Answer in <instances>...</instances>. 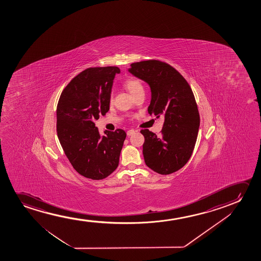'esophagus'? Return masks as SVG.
Listing matches in <instances>:
<instances>
[{"label":"esophagus","instance_id":"1","mask_svg":"<svg viewBox=\"0 0 261 261\" xmlns=\"http://www.w3.org/2000/svg\"><path fill=\"white\" fill-rule=\"evenodd\" d=\"M135 133H136V131H135L134 129H130V130H128V131L126 132V135H127L128 136H133Z\"/></svg>","mask_w":261,"mask_h":261}]
</instances>
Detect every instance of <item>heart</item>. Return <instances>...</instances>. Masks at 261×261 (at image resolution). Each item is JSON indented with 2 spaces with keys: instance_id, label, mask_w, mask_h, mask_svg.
I'll return each instance as SVG.
<instances>
[{
  "instance_id": "heart-1",
  "label": "heart",
  "mask_w": 261,
  "mask_h": 261,
  "mask_svg": "<svg viewBox=\"0 0 261 261\" xmlns=\"http://www.w3.org/2000/svg\"><path fill=\"white\" fill-rule=\"evenodd\" d=\"M125 87L126 89L128 90L129 93H131L133 96H135L136 93L143 91V86L142 82L140 81L139 79L133 77V76L125 80ZM112 101H113V96L111 94V97H110V102L112 103Z\"/></svg>"
}]
</instances>
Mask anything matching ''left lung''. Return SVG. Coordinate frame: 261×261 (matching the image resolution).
<instances>
[{"label":"left lung","instance_id":"obj_1","mask_svg":"<svg viewBox=\"0 0 261 261\" xmlns=\"http://www.w3.org/2000/svg\"><path fill=\"white\" fill-rule=\"evenodd\" d=\"M128 70L148 83L151 100L148 112L165 118L160 136L143 129L145 164L161 175L177 171L193 154L200 126V114L193 91L175 68L158 60L135 62Z\"/></svg>","mask_w":261,"mask_h":261}]
</instances>
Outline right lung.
<instances>
[{
	"label": "right lung",
	"mask_w": 261,
	"mask_h": 261,
	"mask_svg": "<svg viewBox=\"0 0 261 261\" xmlns=\"http://www.w3.org/2000/svg\"><path fill=\"white\" fill-rule=\"evenodd\" d=\"M118 67L88 68L75 75L61 93L57 105V135L75 171L86 178H106L118 168L125 131H105L94 121L110 110V97Z\"/></svg>",
	"instance_id": "1"
}]
</instances>
